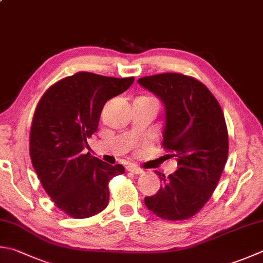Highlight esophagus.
Returning <instances> with one entry per match:
<instances>
[{
	"label": "esophagus",
	"mask_w": 263,
	"mask_h": 263,
	"mask_svg": "<svg viewBox=\"0 0 263 263\" xmlns=\"http://www.w3.org/2000/svg\"><path fill=\"white\" fill-rule=\"evenodd\" d=\"M126 170L128 171V172H132V173H134V174H142V170L141 168H138L136 165H134V163H130V165H128L127 167H126Z\"/></svg>",
	"instance_id": "obj_1"
}]
</instances>
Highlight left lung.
Listing matches in <instances>:
<instances>
[{
	"label": "left lung",
	"mask_w": 263,
	"mask_h": 263,
	"mask_svg": "<svg viewBox=\"0 0 263 263\" xmlns=\"http://www.w3.org/2000/svg\"><path fill=\"white\" fill-rule=\"evenodd\" d=\"M137 82L165 106L161 145L178 166L167 177L156 172L160 189L144 202L161 219H189L209 201L224 170L229 144L223 113L212 92L193 78L163 73Z\"/></svg>",
	"instance_id": "8db88e82"
}]
</instances>
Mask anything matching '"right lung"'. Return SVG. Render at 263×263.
<instances>
[{
    "mask_svg": "<svg viewBox=\"0 0 263 263\" xmlns=\"http://www.w3.org/2000/svg\"><path fill=\"white\" fill-rule=\"evenodd\" d=\"M134 78L79 72L44 92L33 117L29 155L43 189L74 219L101 213L108 204V182L125 173L86 153L105 103L125 92Z\"/></svg>",
    "mask_w": 263,
    "mask_h": 263,
    "instance_id": "obj_1",
    "label": "right lung"
}]
</instances>
